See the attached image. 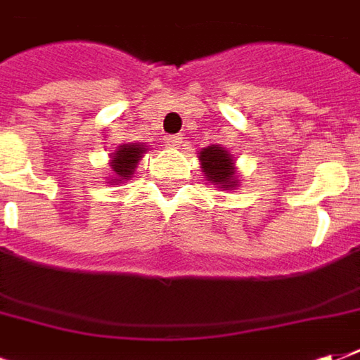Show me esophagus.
I'll use <instances>...</instances> for the list:
<instances>
[{
  "mask_svg": "<svg viewBox=\"0 0 360 360\" xmlns=\"http://www.w3.org/2000/svg\"><path fill=\"white\" fill-rule=\"evenodd\" d=\"M165 146H167V148H179L181 138L179 136H167V138H165Z\"/></svg>",
  "mask_w": 360,
  "mask_h": 360,
  "instance_id": "esophagus-1",
  "label": "esophagus"
}]
</instances>
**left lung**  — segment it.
I'll list each match as a JSON object with an SVG mask.
<instances>
[{
  "mask_svg": "<svg viewBox=\"0 0 360 360\" xmlns=\"http://www.w3.org/2000/svg\"><path fill=\"white\" fill-rule=\"evenodd\" d=\"M200 169L205 173L207 181L221 189H234L238 187L236 179V167L232 155L221 146H209L199 151Z\"/></svg>",
  "mask_w": 360,
  "mask_h": 360,
  "instance_id": "obj_1",
  "label": "left lung"
}]
</instances>
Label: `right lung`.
Listing matches in <instances>:
<instances>
[{
  "label": "right lung",
  "mask_w": 360,
  "mask_h": 360,
  "mask_svg": "<svg viewBox=\"0 0 360 360\" xmlns=\"http://www.w3.org/2000/svg\"><path fill=\"white\" fill-rule=\"evenodd\" d=\"M148 151L146 146L141 143H124L116 149V153H112V161L110 167L114 173V179H110V183H120V181H128L138 167V161L141 160V155Z\"/></svg>",
  "instance_id": "obj_1"
}]
</instances>
